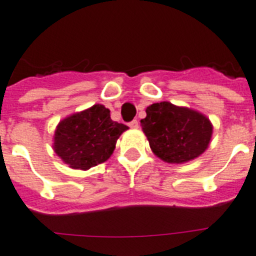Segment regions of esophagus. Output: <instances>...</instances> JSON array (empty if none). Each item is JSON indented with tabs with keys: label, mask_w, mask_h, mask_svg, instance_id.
Segmentation results:
<instances>
[{
	"label": "esophagus",
	"mask_w": 256,
	"mask_h": 256,
	"mask_svg": "<svg viewBox=\"0 0 256 256\" xmlns=\"http://www.w3.org/2000/svg\"><path fill=\"white\" fill-rule=\"evenodd\" d=\"M128 126H130L131 128H134V130H136V128H139V122H138L136 120H134V121H131V122L128 124Z\"/></svg>",
	"instance_id": "34e87169"
}]
</instances>
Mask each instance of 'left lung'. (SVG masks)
Here are the masks:
<instances>
[{"instance_id": "8db88e82", "label": "left lung", "mask_w": 256, "mask_h": 256, "mask_svg": "<svg viewBox=\"0 0 256 256\" xmlns=\"http://www.w3.org/2000/svg\"><path fill=\"white\" fill-rule=\"evenodd\" d=\"M140 121L150 149L160 160L181 164L202 156L208 149L213 125L206 114L170 102L153 103Z\"/></svg>"}]
</instances>
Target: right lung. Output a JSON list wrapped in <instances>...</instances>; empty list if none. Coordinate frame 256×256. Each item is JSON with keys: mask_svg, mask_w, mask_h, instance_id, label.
Returning <instances> with one entry per match:
<instances>
[{"mask_svg": "<svg viewBox=\"0 0 256 256\" xmlns=\"http://www.w3.org/2000/svg\"><path fill=\"white\" fill-rule=\"evenodd\" d=\"M128 126L112 121L110 110L94 104L61 120L54 130V150L72 170L86 171L112 156Z\"/></svg>", "mask_w": 256, "mask_h": 256, "instance_id": "1", "label": "right lung"}]
</instances>
